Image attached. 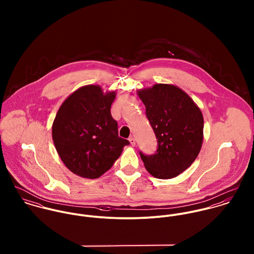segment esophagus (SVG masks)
Here are the masks:
<instances>
[{"label": "esophagus", "instance_id": "obj_1", "mask_svg": "<svg viewBox=\"0 0 254 254\" xmlns=\"http://www.w3.org/2000/svg\"><path fill=\"white\" fill-rule=\"evenodd\" d=\"M129 142H130V144L132 145H136V141H135V139L133 138V137H130V139H129Z\"/></svg>", "mask_w": 254, "mask_h": 254}]
</instances>
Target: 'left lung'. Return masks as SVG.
<instances>
[{"mask_svg": "<svg viewBox=\"0 0 254 254\" xmlns=\"http://www.w3.org/2000/svg\"><path fill=\"white\" fill-rule=\"evenodd\" d=\"M157 139L154 154L140 152L147 172L158 179L177 177L197 157L203 142V116L177 86L155 84L138 91Z\"/></svg>", "mask_w": 254, "mask_h": 254, "instance_id": "obj_1", "label": "left lung"}]
</instances>
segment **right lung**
<instances>
[{
	"label": "right lung",
	"instance_id": "obj_1",
	"mask_svg": "<svg viewBox=\"0 0 254 254\" xmlns=\"http://www.w3.org/2000/svg\"><path fill=\"white\" fill-rule=\"evenodd\" d=\"M114 91L104 93L99 85H87L63 103L52 127L56 149L74 174L96 179L111 168L129 141L118 136L110 108Z\"/></svg>",
	"mask_w": 254,
	"mask_h": 254
}]
</instances>
